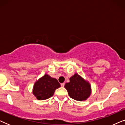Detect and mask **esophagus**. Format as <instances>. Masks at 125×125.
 <instances>
[{
  "label": "esophagus",
  "instance_id": "esophagus-1",
  "mask_svg": "<svg viewBox=\"0 0 125 125\" xmlns=\"http://www.w3.org/2000/svg\"><path fill=\"white\" fill-rule=\"evenodd\" d=\"M64 85H65V83H61V87H64Z\"/></svg>",
  "mask_w": 125,
  "mask_h": 125
}]
</instances>
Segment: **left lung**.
Segmentation results:
<instances>
[{"label": "left lung", "instance_id": "left-lung-1", "mask_svg": "<svg viewBox=\"0 0 125 125\" xmlns=\"http://www.w3.org/2000/svg\"><path fill=\"white\" fill-rule=\"evenodd\" d=\"M69 80V83H65L64 87L67 90L70 97L78 101L86 100L91 93L89 83L77 73Z\"/></svg>", "mask_w": 125, "mask_h": 125}]
</instances>
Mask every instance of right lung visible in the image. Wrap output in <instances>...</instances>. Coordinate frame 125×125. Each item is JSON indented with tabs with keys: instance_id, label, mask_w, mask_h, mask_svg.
<instances>
[{
	"instance_id": "1",
	"label": "right lung",
	"mask_w": 125,
	"mask_h": 125,
	"mask_svg": "<svg viewBox=\"0 0 125 125\" xmlns=\"http://www.w3.org/2000/svg\"><path fill=\"white\" fill-rule=\"evenodd\" d=\"M60 84L55 78L48 74L36 82L33 86V93L39 100H44L52 97L56 89L60 87Z\"/></svg>"
}]
</instances>
